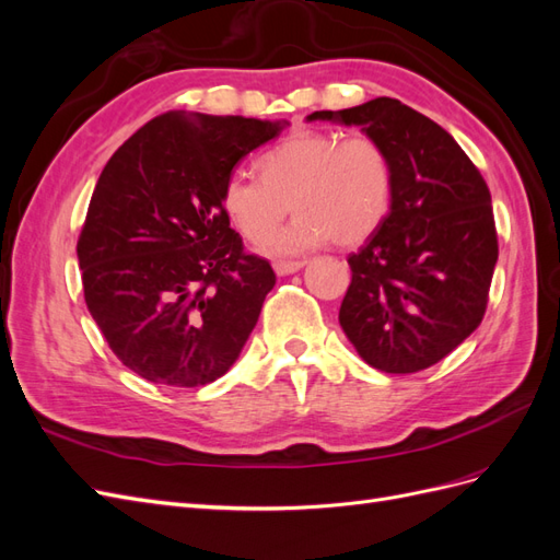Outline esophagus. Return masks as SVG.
<instances>
[{
    "instance_id": "34e87169",
    "label": "esophagus",
    "mask_w": 560,
    "mask_h": 560,
    "mask_svg": "<svg viewBox=\"0 0 560 560\" xmlns=\"http://www.w3.org/2000/svg\"><path fill=\"white\" fill-rule=\"evenodd\" d=\"M303 266H306V261H278L273 268L278 276H292L296 273V270H301Z\"/></svg>"
}]
</instances>
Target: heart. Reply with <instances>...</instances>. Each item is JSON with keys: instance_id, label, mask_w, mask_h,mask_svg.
Returning <instances> with one entry per match:
<instances>
[{"instance_id": "1", "label": "heart", "mask_w": 560, "mask_h": 560, "mask_svg": "<svg viewBox=\"0 0 560 560\" xmlns=\"http://www.w3.org/2000/svg\"><path fill=\"white\" fill-rule=\"evenodd\" d=\"M258 177L233 173L222 206L245 241H270L276 257H294L327 241L358 245L385 222L393 208L395 171L387 149L369 135L296 130L259 156Z\"/></svg>"}]
</instances>
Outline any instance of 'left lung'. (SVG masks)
Returning a JSON list of instances; mask_svg holds the SVG:
<instances>
[{
  "label": "left lung",
  "instance_id": "obj_1",
  "mask_svg": "<svg viewBox=\"0 0 560 560\" xmlns=\"http://www.w3.org/2000/svg\"><path fill=\"white\" fill-rule=\"evenodd\" d=\"M315 118L362 126L393 159V208L348 257L352 280L338 322L366 364L416 374L481 325L498 264L490 191L460 144L399 100Z\"/></svg>",
  "mask_w": 560,
  "mask_h": 560
}]
</instances>
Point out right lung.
<instances>
[{
    "label": "right lung",
    "instance_id": "add662e5",
    "mask_svg": "<svg viewBox=\"0 0 560 560\" xmlns=\"http://www.w3.org/2000/svg\"><path fill=\"white\" fill-rule=\"evenodd\" d=\"M280 130L165 112L107 161L77 243L83 299L112 352L144 381L198 387L238 360L276 273L245 252L222 191L233 165Z\"/></svg>",
    "mask_w": 560,
    "mask_h": 560
}]
</instances>
